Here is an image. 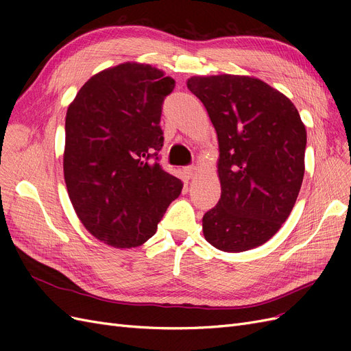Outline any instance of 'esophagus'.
I'll return each mask as SVG.
<instances>
[{
  "label": "esophagus",
  "mask_w": 351,
  "mask_h": 351,
  "mask_svg": "<svg viewBox=\"0 0 351 351\" xmlns=\"http://www.w3.org/2000/svg\"><path fill=\"white\" fill-rule=\"evenodd\" d=\"M184 174H186V177L187 178H192L193 176H195V173H196V167L195 165H189V167H184Z\"/></svg>",
  "instance_id": "1"
}]
</instances>
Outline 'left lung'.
Listing matches in <instances>:
<instances>
[{"label": "left lung", "mask_w": 351, "mask_h": 351, "mask_svg": "<svg viewBox=\"0 0 351 351\" xmlns=\"http://www.w3.org/2000/svg\"><path fill=\"white\" fill-rule=\"evenodd\" d=\"M219 147L221 197L202 219L212 246L230 253L267 243L289 218L304 176L306 129L294 104L256 77L193 76Z\"/></svg>", "instance_id": "8db88e82"}]
</instances>
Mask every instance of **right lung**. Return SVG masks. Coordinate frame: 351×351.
<instances>
[{
  "instance_id": "obj_1",
  "label": "right lung",
  "mask_w": 351,
  "mask_h": 351,
  "mask_svg": "<svg viewBox=\"0 0 351 351\" xmlns=\"http://www.w3.org/2000/svg\"><path fill=\"white\" fill-rule=\"evenodd\" d=\"M176 86L162 70L123 62L92 76L69 105L62 168L69 197L92 236L117 249L149 240L182 180L158 162L162 102Z\"/></svg>"
}]
</instances>
